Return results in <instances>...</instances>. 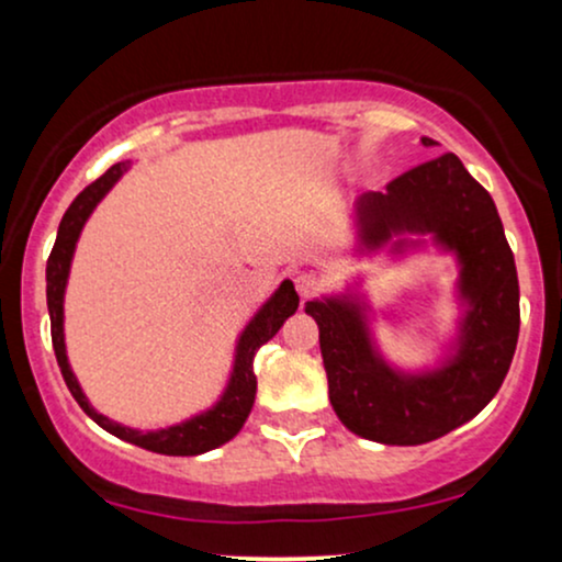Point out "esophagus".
<instances>
[{
	"instance_id": "obj_1",
	"label": "esophagus",
	"mask_w": 562,
	"mask_h": 562,
	"mask_svg": "<svg viewBox=\"0 0 562 562\" xmlns=\"http://www.w3.org/2000/svg\"><path fill=\"white\" fill-rule=\"evenodd\" d=\"M319 288H322L319 274H314V272H299V274H295V290H299L301 299H312V295L317 293Z\"/></svg>"
}]
</instances>
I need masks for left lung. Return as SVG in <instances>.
<instances>
[{
  "label": "left lung",
  "mask_w": 562,
  "mask_h": 562,
  "mask_svg": "<svg viewBox=\"0 0 562 562\" xmlns=\"http://www.w3.org/2000/svg\"><path fill=\"white\" fill-rule=\"evenodd\" d=\"M423 145H436L423 137ZM359 240L380 248L391 235H434L460 261V299L468 303L454 353L438 370L398 372L375 351L364 306L340 299L308 301L319 325L330 404L351 434L391 447L436 441L494 398L520 330V290L492 195L454 153L415 166L357 203ZM406 240L396 243L402 250Z\"/></svg>",
  "instance_id": "obj_1"
}]
</instances>
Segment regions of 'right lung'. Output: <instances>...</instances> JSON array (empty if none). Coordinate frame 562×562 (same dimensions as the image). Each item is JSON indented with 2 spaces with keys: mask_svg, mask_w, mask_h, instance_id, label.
Masks as SVG:
<instances>
[{
  "mask_svg": "<svg viewBox=\"0 0 562 562\" xmlns=\"http://www.w3.org/2000/svg\"><path fill=\"white\" fill-rule=\"evenodd\" d=\"M126 169L128 164H115L102 173L100 179H94L92 184L83 187L79 195H76L74 203L68 205L60 227H57L55 248L47 259V308H49V322H53L55 357H57V364H60L63 378H66L68 391L74 393V398L79 402L81 409L87 412L100 428H105L108 434L119 436L121 441L134 443V447L158 451V454H169V457L203 454V451L222 447V443H227L229 438L240 434L243 423L248 420L250 409H254V398H256V375H254L256 351H259L269 338H274L277 330L282 327V322H285L290 314H295V308H299V293H295L293 282L285 280L274 290L272 299L259 308V314L245 325V330L235 348V367H232L227 389H224L222 398H218L211 409H205L203 415H195L190 417V420L171 425V428L147 430V434L126 428V425H119L108 420L105 415H100V412L87 402L79 380H76L74 370H70L68 364L66 335H63V295H66L70 261H74V250H76V243H79L83 224H87L89 214L97 209V203L111 192V187L119 182L121 177H124Z\"/></svg>",
  "mask_w": 562,
  "mask_h": 562,
  "instance_id": "obj_1",
  "label": "right lung"
}]
</instances>
